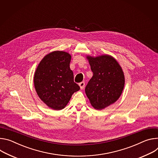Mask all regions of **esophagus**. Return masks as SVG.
<instances>
[{
    "instance_id": "1",
    "label": "esophagus",
    "mask_w": 158,
    "mask_h": 158,
    "mask_svg": "<svg viewBox=\"0 0 158 158\" xmlns=\"http://www.w3.org/2000/svg\"><path fill=\"white\" fill-rule=\"evenodd\" d=\"M85 85V82H84V81H82V82H81V83H79V86H80V89H81V90L84 89Z\"/></svg>"
}]
</instances>
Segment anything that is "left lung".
I'll return each instance as SVG.
<instances>
[{
	"instance_id": "8db88e82",
	"label": "left lung",
	"mask_w": 158,
	"mask_h": 158,
	"mask_svg": "<svg viewBox=\"0 0 158 158\" xmlns=\"http://www.w3.org/2000/svg\"><path fill=\"white\" fill-rule=\"evenodd\" d=\"M86 58L94 75L85 87V93L92 106L102 110L115 103L122 94L125 84L124 72L111 56Z\"/></svg>"
}]
</instances>
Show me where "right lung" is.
<instances>
[{"mask_svg": "<svg viewBox=\"0 0 158 158\" xmlns=\"http://www.w3.org/2000/svg\"><path fill=\"white\" fill-rule=\"evenodd\" d=\"M71 55L62 51L51 52L35 72L34 87L40 99L53 110L64 109L72 95L80 90L69 68Z\"/></svg>", "mask_w": 158, "mask_h": 158, "instance_id": "add662e5", "label": "right lung"}]
</instances>
